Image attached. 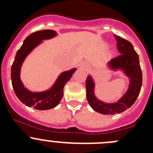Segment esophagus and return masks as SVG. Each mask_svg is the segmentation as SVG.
<instances>
[{
  "label": "esophagus",
  "instance_id": "esophagus-1",
  "mask_svg": "<svg viewBox=\"0 0 153 153\" xmlns=\"http://www.w3.org/2000/svg\"><path fill=\"white\" fill-rule=\"evenodd\" d=\"M82 67H86V66H85V64H82Z\"/></svg>",
  "mask_w": 153,
  "mask_h": 153
}]
</instances>
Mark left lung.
Listing matches in <instances>:
<instances>
[{
    "mask_svg": "<svg viewBox=\"0 0 153 153\" xmlns=\"http://www.w3.org/2000/svg\"><path fill=\"white\" fill-rule=\"evenodd\" d=\"M115 38L121 55L109 61L106 66L112 71H121L129 78V84L126 92L116 102L106 103L95 96V84L92 77L88 75L86 81V98L89 104L94 110L103 115L121 113L130 107L136 101L142 86V72L139 58L133 46L120 36L115 35Z\"/></svg>",
    "mask_w": 153,
    "mask_h": 153,
    "instance_id": "left-lung-1",
    "label": "left lung"
}]
</instances>
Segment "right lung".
Listing matches in <instances>:
<instances>
[{"label":"right lung","instance_id":"obj_1","mask_svg":"<svg viewBox=\"0 0 153 153\" xmlns=\"http://www.w3.org/2000/svg\"><path fill=\"white\" fill-rule=\"evenodd\" d=\"M57 32L51 29L38 31L29 35L24 40L23 45L17 52L11 69V79L12 87L18 99L29 107L39 110H47L59 104L64 95V87L70 80L76 68L61 72L54 84L47 90L43 92H32L25 87L21 81L20 75L24 60L35 48L39 46L43 41L57 36Z\"/></svg>","mask_w":153,"mask_h":153}]
</instances>
